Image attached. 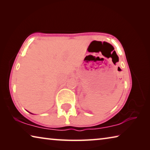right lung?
I'll use <instances>...</instances> for the list:
<instances>
[{
  "instance_id": "right-lung-1",
  "label": "right lung",
  "mask_w": 150,
  "mask_h": 150,
  "mask_svg": "<svg viewBox=\"0 0 150 150\" xmlns=\"http://www.w3.org/2000/svg\"><path fill=\"white\" fill-rule=\"evenodd\" d=\"M31 114H32V113H31Z\"/></svg>"
}]
</instances>
